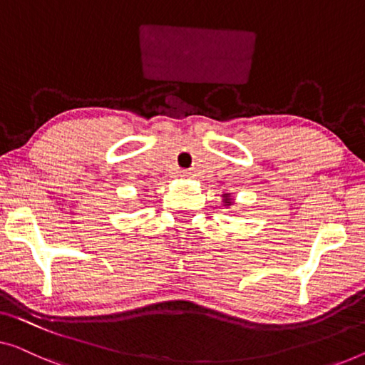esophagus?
I'll use <instances>...</instances> for the list:
<instances>
[{
    "label": "esophagus",
    "mask_w": 365,
    "mask_h": 365,
    "mask_svg": "<svg viewBox=\"0 0 365 365\" xmlns=\"http://www.w3.org/2000/svg\"><path fill=\"white\" fill-rule=\"evenodd\" d=\"M179 176H181V178H191V173H187V171H179Z\"/></svg>",
    "instance_id": "1"
}]
</instances>
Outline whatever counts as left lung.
<instances>
[{"mask_svg": "<svg viewBox=\"0 0 365 365\" xmlns=\"http://www.w3.org/2000/svg\"><path fill=\"white\" fill-rule=\"evenodd\" d=\"M224 202H225V205H230L232 204L229 194H224Z\"/></svg>", "mask_w": 365, "mask_h": 365, "instance_id": "obj_1", "label": "left lung"}]
</instances>
